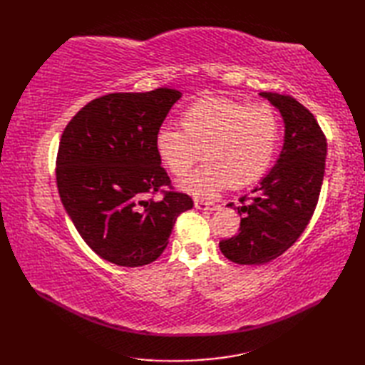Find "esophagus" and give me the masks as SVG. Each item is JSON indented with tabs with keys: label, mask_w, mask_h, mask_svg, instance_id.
<instances>
[{
	"label": "esophagus",
	"mask_w": 365,
	"mask_h": 365,
	"mask_svg": "<svg viewBox=\"0 0 365 365\" xmlns=\"http://www.w3.org/2000/svg\"><path fill=\"white\" fill-rule=\"evenodd\" d=\"M195 205L199 208V210H210V212L216 210V208L220 207L216 202H212V200H204V199H196Z\"/></svg>",
	"instance_id": "34e87169"
}]
</instances>
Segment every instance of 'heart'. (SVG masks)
Here are the masks:
<instances>
[{
    "label": "heart",
    "mask_w": 365,
    "mask_h": 365,
    "mask_svg": "<svg viewBox=\"0 0 365 365\" xmlns=\"http://www.w3.org/2000/svg\"><path fill=\"white\" fill-rule=\"evenodd\" d=\"M180 128L161 127L155 152L170 174L185 177L200 158L205 163L180 183L196 196L224 187L242 188L265 174L276 152L281 119L273 106L226 97L197 100L180 115Z\"/></svg>",
    "instance_id": "b5f03b06"
}]
</instances>
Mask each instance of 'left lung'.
I'll return each instance as SVG.
<instances>
[{
	"mask_svg": "<svg viewBox=\"0 0 365 365\" xmlns=\"http://www.w3.org/2000/svg\"><path fill=\"white\" fill-rule=\"evenodd\" d=\"M260 96L282 114L284 147L252 195L240 199L238 234L220 242L221 252L240 265H263L297 242L319 202L327 163V136L314 114L290 96Z\"/></svg>",
	"mask_w": 365,
	"mask_h": 365,
	"instance_id": "8db88e82",
	"label": "left lung"
}]
</instances>
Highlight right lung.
<instances>
[{"instance_id": "right-lung-1", "label": "right lung", "mask_w": 365, "mask_h": 365, "mask_svg": "<svg viewBox=\"0 0 365 365\" xmlns=\"http://www.w3.org/2000/svg\"><path fill=\"white\" fill-rule=\"evenodd\" d=\"M180 97L168 88L98 97L73 115L61 136V202L91 250L115 265L157 260L177 216L192 208L188 195L173 190L155 152L157 131ZM158 190L161 200L146 197Z\"/></svg>"}]
</instances>
